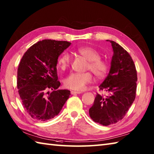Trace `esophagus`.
Masks as SVG:
<instances>
[{"label": "esophagus", "instance_id": "1", "mask_svg": "<svg viewBox=\"0 0 154 154\" xmlns=\"http://www.w3.org/2000/svg\"><path fill=\"white\" fill-rule=\"evenodd\" d=\"M80 92H76V91H71V94H80Z\"/></svg>", "mask_w": 154, "mask_h": 154}]
</instances>
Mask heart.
Returning <instances> with one entry per match:
<instances>
[{"label":"heart","mask_w":154,"mask_h":154,"mask_svg":"<svg viewBox=\"0 0 154 154\" xmlns=\"http://www.w3.org/2000/svg\"><path fill=\"white\" fill-rule=\"evenodd\" d=\"M77 53L88 61L87 69H90L97 78H103L108 71V64L100 59V54L97 50L89 46L81 47L77 50ZM71 57L67 53L61 56L57 60V66L62 70H65L70 64ZM92 76L90 72L85 73H71L66 77L63 84L66 88L74 91H82L88 84L91 83Z\"/></svg>","instance_id":"heart-1"}]
</instances>
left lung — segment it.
Returning <instances> with one entry per match:
<instances>
[{"mask_svg": "<svg viewBox=\"0 0 154 154\" xmlns=\"http://www.w3.org/2000/svg\"><path fill=\"white\" fill-rule=\"evenodd\" d=\"M111 43L113 55L109 73L99 86L109 94L104 97L96 96L89 109L90 117L94 122L104 126L122 119L134 101L137 88V71L128 52L114 41Z\"/></svg>", "mask_w": 154, "mask_h": 154, "instance_id": "obj_1", "label": "left lung"}]
</instances>
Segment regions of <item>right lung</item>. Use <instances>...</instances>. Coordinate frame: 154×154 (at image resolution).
Listing matches in <instances>:
<instances>
[{"label":"right lung","instance_id":"1","mask_svg":"<svg viewBox=\"0 0 154 154\" xmlns=\"http://www.w3.org/2000/svg\"><path fill=\"white\" fill-rule=\"evenodd\" d=\"M70 42L44 39L28 49L17 70V88L23 105L35 120L44 121L59 114L70 95L68 90H57L58 57ZM53 91L50 93L48 91Z\"/></svg>","mask_w":154,"mask_h":154}]
</instances>
